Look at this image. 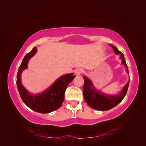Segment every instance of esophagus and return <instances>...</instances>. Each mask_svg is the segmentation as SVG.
Listing matches in <instances>:
<instances>
[{
	"label": "esophagus",
	"mask_w": 146,
	"mask_h": 146,
	"mask_svg": "<svg viewBox=\"0 0 146 146\" xmlns=\"http://www.w3.org/2000/svg\"><path fill=\"white\" fill-rule=\"evenodd\" d=\"M82 72H83L82 69H75V75L76 76H78V75H80V74H82Z\"/></svg>",
	"instance_id": "34e87169"
}]
</instances>
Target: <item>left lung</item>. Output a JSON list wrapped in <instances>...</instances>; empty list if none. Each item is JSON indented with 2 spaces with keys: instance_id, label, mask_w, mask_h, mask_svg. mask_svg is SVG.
<instances>
[{
  "instance_id": "1",
  "label": "left lung",
  "mask_w": 146,
  "mask_h": 146,
  "mask_svg": "<svg viewBox=\"0 0 146 146\" xmlns=\"http://www.w3.org/2000/svg\"><path fill=\"white\" fill-rule=\"evenodd\" d=\"M114 49V51L116 54L120 55V58L121 59V64H123L126 67L127 73H129L128 68H127L125 60L123 53H121L117 48L110 45ZM84 80V88H83V94H84V99L86 102L88 103L90 107L94 109L105 111L110 110L111 108H114V106L118 105V104L123 100L127 94V90H128L129 82H128L125 86L123 89L122 90L121 93L117 95H106L98 92L91 82V80L88 79L86 77H83Z\"/></svg>"
}]
</instances>
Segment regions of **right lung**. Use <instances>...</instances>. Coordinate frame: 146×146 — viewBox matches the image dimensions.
I'll use <instances>...</instances> for the list:
<instances>
[{"mask_svg": "<svg viewBox=\"0 0 146 146\" xmlns=\"http://www.w3.org/2000/svg\"><path fill=\"white\" fill-rule=\"evenodd\" d=\"M36 47L32 48L22 60L17 75V86L23 102L31 109L37 112L49 113L57 110L62 105L64 100V95L67 87L75 77L73 73L67 74L60 77L43 93L32 95L23 87L21 81V76L24 69L27 68L29 60L36 54Z\"/></svg>", "mask_w": 146, "mask_h": 146, "instance_id": "1", "label": "right lung"}]
</instances>
